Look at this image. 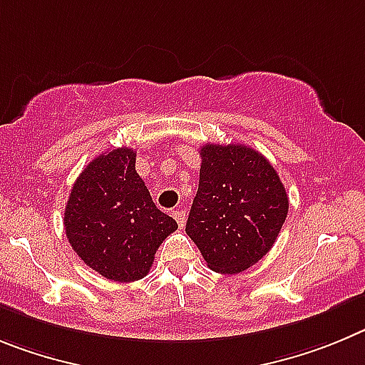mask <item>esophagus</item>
I'll return each mask as SVG.
<instances>
[{
  "mask_svg": "<svg viewBox=\"0 0 365 365\" xmlns=\"http://www.w3.org/2000/svg\"><path fill=\"white\" fill-rule=\"evenodd\" d=\"M173 216H175V220L178 222L180 227H183V225H185V211H182V209H176V211H173Z\"/></svg>",
  "mask_w": 365,
  "mask_h": 365,
  "instance_id": "1",
  "label": "esophagus"
}]
</instances>
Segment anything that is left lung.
I'll return each instance as SVG.
<instances>
[{"mask_svg": "<svg viewBox=\"0 0 365 365\" xmlns=\"http://www.w3.org/2000/svg\"><path fill=\"white\" fill-rule=\"evenodd\" d=\"M200 154L198 192L185 232L212 271L236 274L277 242L289 198L274 167L251 147L205 143Z\"/></svg>", "mask_w": 365, "mask_h": 365, "instance_id": "8db88e82", "label": "left lung"}]
</instances>
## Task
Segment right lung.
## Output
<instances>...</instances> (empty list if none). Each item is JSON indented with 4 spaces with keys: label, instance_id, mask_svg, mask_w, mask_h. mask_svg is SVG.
I'll return each mask as SVG.
<instances>
[{
    "label": "right lung",
    "instance_id": "obj_1",
    "mask_svg": "<svg viewBox=\"0 0 365 365\" xmlns=\"http://www.w3.org/2000/svg\"><path fill=\"white\" fill-rule=\"evenodd\" d=\"M63 225L81 260L114 282L147 277L163 240L178 229L154 205L129 147L100 154L85 167L68 195Z\"/></svg>",
    "mask_w": 365,
    "mask_h": 365
}]
</instances>
